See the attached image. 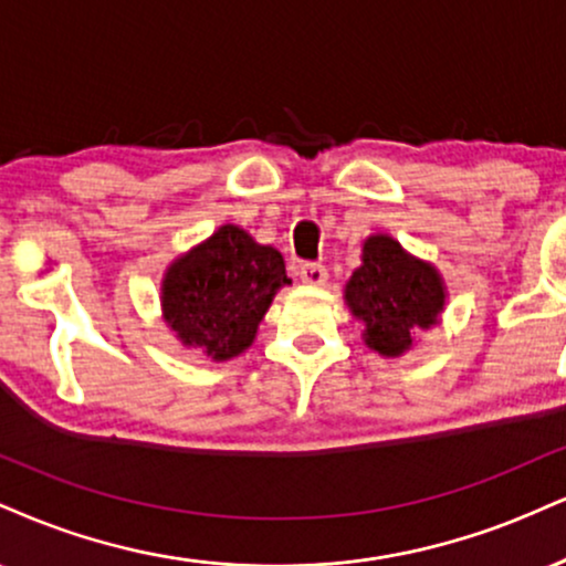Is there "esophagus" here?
I'll use <instances>...</instances> for the list:
<instances>
[{"label":"esophagus","instance_id":"esophagus-1","mask_svg":"<svg viewBox=\"0 0 566 566\" xmlns=\"http://www.w3.org/2000/svg\"><path fill=\"white\" fill-rule=\"evenodd\" d=\"M297 274H301L303 284H311V287H322L326 282V269L322 263H303Z\"/></svg>","mask_w":566,"mask_h":566}]
</instances>
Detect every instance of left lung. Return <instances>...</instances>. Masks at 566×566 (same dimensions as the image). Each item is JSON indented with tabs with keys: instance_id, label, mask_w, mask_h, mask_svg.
<instances>
[{
	"instance_id": "1",
	"label": "left lung",
	"mask_w": 566,
	"mask_h": 566,
	"mask_svg": "<svg viewBox=\"0 0 566 566\" xmlns=\"http://www.w3.org/2000/svg\"><path fill=\"white\" fill-rule=\"evenodd\" d=\"M345 284V303L364 322V343L374 353L398 358L413 345L419 329L438 324L446 305V284L432 263L408 255L400 242L374 234Z\"/></svg>"
}]
</instances>
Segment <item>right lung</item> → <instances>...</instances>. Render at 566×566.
<instances>
[{
	"instance_id": "add662e5",
	"label": "right lung",
	"mask_w": 566,
	"mask_h": 566,
	"mask_svg": "<svg viewBox=\"0 0 566 566\" xmlns=\"http://www.w3.org/2000/svg\"><path fill=\"white\" fill-rule=\"evenodd\" d=\"M284 284V258L227 223L168 265L160 284L163 318L187 348L229 360L253 345L258 324Z\"/></svg>"
}]
</instances>
